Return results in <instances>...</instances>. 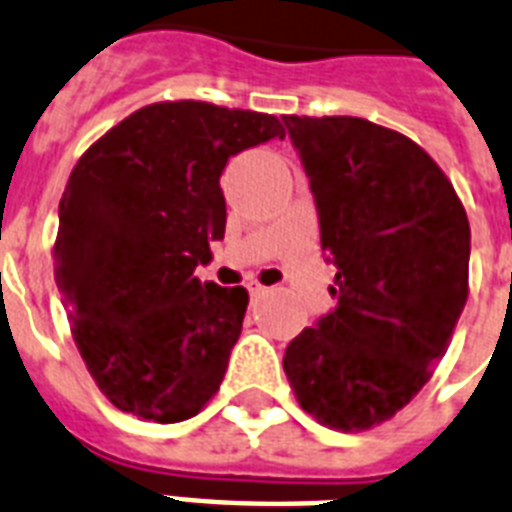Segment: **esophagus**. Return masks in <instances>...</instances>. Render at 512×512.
Here are the masks:
<instances>
[{
	"label": "esophagus",
	"mask_w": 512,
	"mask_h": 512,
	"mask_svg": "<svg viewBox=\"0 0 512 512\" xmlns=\"http://www.w3.org/2000/svg\"><path fill=\"white\" fill-rule=\"evenodd\" d=\"M264 291H267V288H264V285H261V283H251V285H248V293H251V299H259V296Z\"/></svg>",
	"instance_id": "34e87169"
}]
</instances>
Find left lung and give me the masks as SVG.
I'll return each mask as SVG.
<instances>
[{"instance_id": "obj_1", "label": "left lung", "mask_w": 512, "mask_h": 512, "mask_svg": "<svg viewBox=\"0 0 512 512\" xmlns=\"http://www.w3.org/2000/svg\"><path fill=\"white\" fill-rule=\"evenodd\" d=\"M310 176L336 310L285 347L299 406L360 433L414 398L467 301L470 224L438 162L360 117H283Z\"/></svg>"}]
</instances>
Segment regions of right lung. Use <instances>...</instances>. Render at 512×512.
Returning <instances> with one entry per match:
<instances>
[{"instance_id":"obj_1","label":"right lung","mask_w":512,"mask_h":512,"mask_svg":"<svg viewBox=\"0 0 512 512\" xmlns=\"http://www.w3.org/2000/svg\"><path fill=\"white\" fill-rule=\"evenodd\" d=\"M275 114L160 101L98 138L58 208L55 283L98 390L146 422L200 414L243 331L248 291L200 283L224 237L221 170L283 138Z\"/></svg>"}]
</instances>
